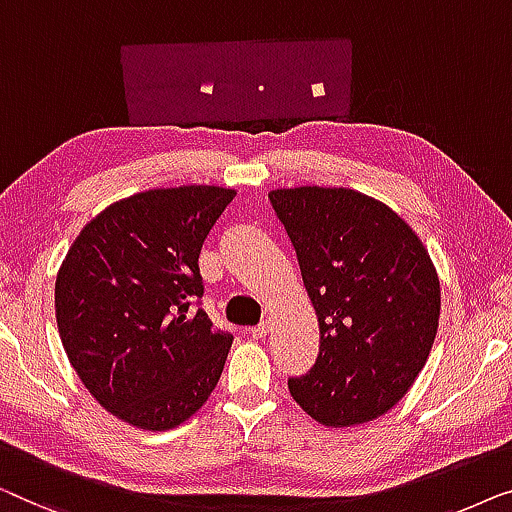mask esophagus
Wrapping results in <instances>:
<instances>
[{"label": "esophagus", "instance_id": "1", "mask_svg": "<svg viewBox=\"0 0 512 512\" xmlns=\"http://www.w3.org/2000/svg\"><path fill=\"white\" fill-rule=\"evenodd\" d=\"M269 331H271V322H269V320H264V322H259V325L250 327V329H248V334L253 336V338H264L266 334H269Z\"/></svg>", "mask_w": 512, "mask_h": 512}]
</instances>
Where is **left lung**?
Segmentation results:
<instances>
[{"label": "left lung", "instance_id": "8db88e82", "mask_svg": "<svg viewBox=\"0 0 512 512\" xmlns=\"http://www.w3.org/2000/svg\"><path fill=\"white\" fill-rule=\"evenodd\" d=\"M320 322L311 371L290 394L327 427L387 413L434 345L441 290L427 250L397 213L345 187L273 190Z\"/></svg>", "mask_w": 512, "mask_h": 512}]
</instances>
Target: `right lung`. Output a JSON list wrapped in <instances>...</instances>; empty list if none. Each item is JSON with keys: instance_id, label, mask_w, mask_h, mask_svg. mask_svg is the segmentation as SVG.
<instances>
[{"instance_id": "right-lung-1", "label": "right lung", "mask_w": 512, "mask_h": 512, "mask_svg": "<svg viewBox=\"0 0 512 512\" xmlns=\"http://www.w3.org/2000/svg\"><path fill=\"white\" fill-rule=\"evenodd\" d=\"M234 197L183 185L122 199L85 225L57 273L69 362L92 397L134 427H178L218 385L234 334L201 308L199 253Z\"/></svg>"}]
</instances>
